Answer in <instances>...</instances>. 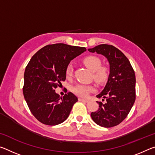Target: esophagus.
<instances>
[{"mask_svg":"<svg viewBox=\"0 0 155 155\" xmlns=\"http://www.w3.org/2000/svg\"><path fill=\"white\" fill-rule=\"evenodd\" d=\"M78 101H82V102H85V103H87V102H88L87 100L83 99V98H78Z\"/></svg>","mask_w":155,"mask_h":155,"instance_id":"obj_1","label":"esophagus"}]
</instances>
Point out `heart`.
<instances>
[{
  "instance_id": "heart-1",
  "label": "heart",
  "mask_w": 155,
  "mask_h": 155,
  "mask_svg": "<svg viewBox=\"0 0 155 155\" xmlns=\"http://www.w3.org/2000/svg\"><path fill=\"white\" fill-rule=\"evenodd\" d=\"M82 61L83 64L93 72V77L97 83L102 84L108 80L110 70L107 65H102L101 59L98 57L89 55L85 57ZM73 74V66L72 64H68L65 68V75L67 77H72ZM73 92L80 97H87L90 93L95 91V87L91 85L78 84L72 89Z\"/></svg>"
}]
</instances>
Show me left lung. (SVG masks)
Segmentation results:
<instances>
[{
  "label": "left lung",
  "instance_id": "1",
  "mask_svg": "<svg viewBox=\"0 0 155 155\" xmlns=\"http://www.w3.org/2000/svg\"><path fill=\"white\" fill-rule=\"evenodd\" d=\"M88 51L103 54L110 65L108 81L102 92L96 96L105 103L97 102L99 109L91 113V117L101 127H115L127 117L135 101L134 70L124 53L114 46L100 44Z\"/></svg>",
  "mask_w": 155,
  "mask_h": 155
}]
</instances>
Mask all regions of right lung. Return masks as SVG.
Masks as SVG:
<instances>
[{
	"label": "right lung",
	"instance_id": "right-lung-1",
	"mask_svg": "<svg viewBox=\"0 0 155 155\" xmlns=\"http://www.w3.org/2000/svg\"><path fill=\"white\" fill-rule=\"evenodd\" d=\"M85 51V47L49 44L39 50L28 62L23 94L31 114L42 124L57 125L69 116L77 97L71 92L61 97L55 89L65 80V68L70 61Z\"/></svg>",
	"mask_w": 155,
	"mask_h": 155
}]
</instances>
